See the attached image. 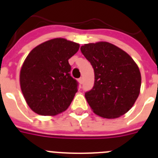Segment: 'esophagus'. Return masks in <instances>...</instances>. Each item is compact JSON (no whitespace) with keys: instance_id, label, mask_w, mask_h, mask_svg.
Instances as JSON below:
<instances>
[{"instance_id":"1","label":"esophagus","mask_w":158,"mask_h":158,"mask_svg":"<svg viewBox=\"0 0 158 158\" xmlns=\"http://www.w3.org/2000/svg\"><path fill=\"white\" fill-rule=\"evenodd\" d=\"M78 81H79V83H80V84L83 83V78H82V77L79 78V79H78Z\"/></svg>"}]
</instances>
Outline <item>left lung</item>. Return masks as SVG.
<instances>
[{
	"instance_id": "8db88e82",
	"label": "left lung",
	"mask_w": 158,
	"mask_h": 158,
	"mask_svg": "<svg viewBox=\"0 0 158 158\" xmlns=\"http://www.w3.org/2000/svg\"><path fill=\"white\" fill-rule=\"evenodd\" d=\"M81 51L94 69V86L85 94L88 104L103 118L124 115L140 93L137 64L127 53L107 42L85 44Z\"/></svg>"
}]
</instances>
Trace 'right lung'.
I'll list each match as a JSON object with an SVG mask.
<instances>
[{"label":"right lung","mask_w":158,"mask_h":158,"mask_svg":"<svg viewBox=\"0 0 158 158\" xmlns=\"http://www.w3.org/2000/svg\"><path fill=\"white\" fill-rule=\"evenodd\" d=\"M79 44L57 38L35 47L20 69L19 82L31 109L41 115H55L70 105L78 83L70 75L68 60Z\"/></svg>","instance_id":"add662e5"}]
</instances>
